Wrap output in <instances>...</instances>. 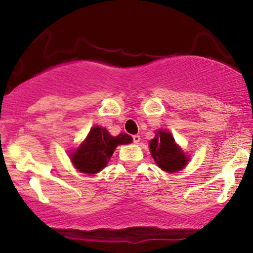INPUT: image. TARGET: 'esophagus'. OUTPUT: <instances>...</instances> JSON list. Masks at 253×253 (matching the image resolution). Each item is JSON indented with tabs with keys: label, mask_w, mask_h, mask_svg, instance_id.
I'll use <instances>...</instances> for the list:
<instances>
[{
	"label": "esophagus",
	"mask_w": 253,
	"mask_h": 253,
	"mask_svg": "<svg viewBox=\"0 0 253 253\" xmlns=\"http://www.w3.org/2000/svg\"><path fill=\"white\" fill-rule=\"evenodd\" d=\"M132 139L134 144H138L140 141V136L139 134H134V136H132Z\"/></svg>",
	"instance_id": "34e87169"
}]
</instances>
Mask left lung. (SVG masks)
Returning a JSON list of instances; mask_svg holds the SVG:
<instances>
[{"label": "left lung", "instance_id": "8db88e82", "mask_svg": "<svg viewBox=\"0 0 253 253\" xmlns=\"http://www.w3.org/2000/svg\"><path fill=\"white\" fill-rule=\"evenodd\" d=\"M150 148L154 161L165 171H177L184 168L188 162V157H185L167 131L159 130L154 139L150 141Z\"/></svg>", "mask_w": 253, "mask_h": 253}]
</instances>
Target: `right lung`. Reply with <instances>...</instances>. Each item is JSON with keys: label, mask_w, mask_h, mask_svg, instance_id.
<instances>
[{"label": "right lung", "mask_w": 253, "mask_h": 253, "mask_svg": "<svg viewBox=\"0 0 253 253\" xmlns=\"http://www.w3.org/2000/svg\"><path fill=\"white\" fill-rule=\"evenodd\" d=\"M132 137L127 133H120L113 137L106 129L93 126L84 143L72 154L71 160L79 171L95 174L106 167L117 145L129 144Z\"/></svg>", "instance_id": "obj_1"}]
</instances>
